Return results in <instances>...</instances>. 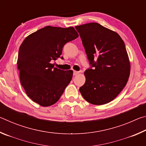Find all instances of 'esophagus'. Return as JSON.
<instances>
[{
  "instance_id": "1",
  "label": "esophagus",
  "mask_w": 146,
  "mask_h": 146,
  "mask_svg": "<svg viewBox=\"0 0 146 146\" xmlns=\"http://www.w3.org/2000/svg\"><path fill=\"white\" fill-rule=\"evenodd\" d=\"M81 72V71H73V75L75 76V75H77L78 74H79Z\"/></svg>"
}]
</instances>
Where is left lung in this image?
I'll list each match as a JSON object with an SVG mask.
<instances>
[{
    "instance_id": "1",
    "label": "left lung",
    "mask_w": 146,
    "mask_h": 146,
    "mask_svg": "<svg viewBox=\"0 0 146 146\" xmlns=\"http://www.w3.org/2000/svg\"><path fill=\"white\" fill-rule=\"evenodd\" d=\"M75 28L94 67L85 71L86 82L79 91L88 102L105 104L117 97L129 77L131 66L125 44L117 33L98 23Z\"/></svg>"
}]
</instances>
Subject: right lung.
Returning a JSON list of instances; mask_svg holds the SVG:
<instances>
[{
    "label": "right lung",
    "mask_w": 146,
    "mask_h": 146,
    "mask_svg": "<svg viewBox=\"0 0 146 146\" xmlns=\"http://www.w3.org/2000/svg\"><path fill=\"white\" fill-rule=\"evenodd\" d=\"M78 36L73 27L46 26L29 35L20 46L17 60L21 85L27 95L43 107L55 104L71 82L73 71L54 68L65 44Z\"/></svg>",
    "instance_id": "right-lung-1"
}]
</instances>
